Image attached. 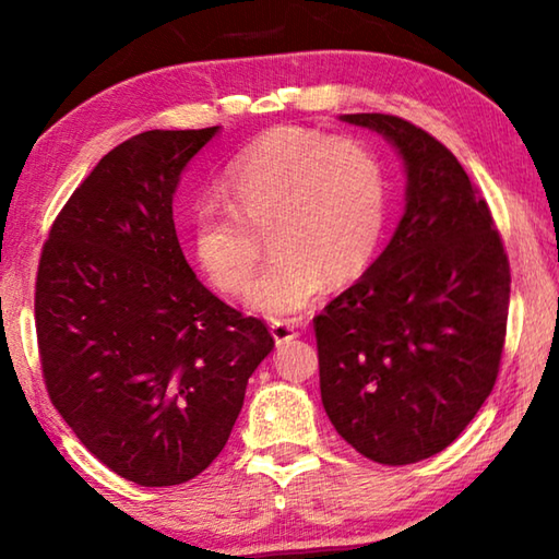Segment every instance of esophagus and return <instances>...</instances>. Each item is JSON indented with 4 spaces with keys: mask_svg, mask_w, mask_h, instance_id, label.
<instances>
[{
    "mask_svg": "<svg viewBox=\"0 0 559 559\" xmlns=\"http://www.w3.org/2000/svg\"><path fill=\"white\" fill-rule=\"evenodd\" d=\"M271 335H273V340H276V345H283V343H288V340L298 337V330L293 323H286V320H273Z\"/></svg>",
    "mask_w": 559,
    "mask_h": 559,
    "instance_id": "esophagus-1",
    "label": "esophagus"
}]
</instances>
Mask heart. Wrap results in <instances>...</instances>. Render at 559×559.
Returning <instances> with one entry per match:
<instances>
[{
	"mask_svg": "<svg viewBox=\"0 0 559 559\" xmlns=\"http://www.w3.org/2000/svg\"><path fill=\"white\" fill-rule=\"evenodd\" d=\"M222 197L200 200L189 216L194 259L214 288L236 296L251 283L266 231L273 259L246 296L266 318L298 316L328 278H355L382 239L384 173L355 138L266 132L224 167Z\"/></svg>",
	"mask_w": 559,
	"mask_h": 559,
	"instance_id": "obj_1",
	"label": "heart"
}]
</instances>
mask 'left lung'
<instances>
[{
  "label": "left lung",
  "instance_id": "1",
  "mask_svg": "<svg viewBox=\"0 0 559 559\" xmlns=\"http://www.w3.org/2000/svg\"><path fill=\"white\" fill-rule=\"evenodd\" d=\"M340 120L382 135L406 187L386 249L313 320L320 396L349 447L404 466L459 439L493 390L508 257L488 204L437 138L382 112Z\"/></svg>",
  "mask_w": 559,
  "mask_h": 559
}]
</instances>
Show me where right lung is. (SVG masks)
Instances as JSON below:
<instances>
[{"instance_id":"add662e5","label":"right lung","mask_w":559,"mask_h":559,"mask_svg":"<svg viewBox=\"0 0 559 559\" xmlns=\"http://www.w3.org/2000/svg\"><path fill=\"white\" fill-rule=\"evenodd\" d=\"M222 128L147 130L83 179L36 276L46 390L100 463L138 486L200 476L229 441L246 384L273 349L194 276L173 197Z\"/></svg>"}]
</instances>
